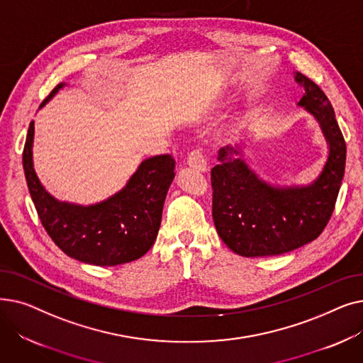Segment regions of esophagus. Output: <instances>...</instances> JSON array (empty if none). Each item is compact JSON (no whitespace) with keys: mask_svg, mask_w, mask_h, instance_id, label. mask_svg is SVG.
<instances>
[{"mask_svg":"<svg viewBox=\"0 0 363 363\" xmlns=\"http://www.w3.org/2000/svg\"><path fill=\"white\" fill-rule=\"evenodd\" d=\"M186 164L193 169H197L200 172H206L207 170V162L206 157L203 155V151L196 148L191 152H189L188 157H186Z\"/></svg>","mask_w":363,"mask_h":363,"instance_id":"1","label":"esophagus"}]
</instances>
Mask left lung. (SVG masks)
Masks as SVG:
<instances>
[{
    "label": "left lung",
    "mask_w": 363,
    "mask_h": 363,
    "mask_svg": "<svg viewBox=\"0 0 363 363\" xmlns=\"http://www.w3.org/2000/svg\"><path fill=\"white\" fill-rule=\"evenodd\" d=\"M304 88L297 106L309 111L328 144V157L309 185L277 186L259 178L241 159V145L219 150L212 169L213 222L222 241L244 257L289 253L313 241L327 226L346 166V143L323 91L296 72Z\"/></svg>",
    "instance_id": "left-lung-1"
}]
</instances>
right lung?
Listing matches in <instances>:
<instances>
[{"label": "right lung", "instance_id": "obj_1", "mask_svg": "<svg viewBox=\"0 0 363 363\" xmlns=\"http://www.w3.org/2000/svg\"><path fill=\"white\" fill-rule=\"evenodd\" d=\"M66 84L57 85L44 107ZM33 121L23 150L29 193L45 231L72 259L95 266H116L143 257L155 244L167 189L175 178L170 155L141 162L126 185L111 197L89 206L54 199L36 177L32 159Z\"/></svg>", "mask_w": 363, "mask_h": 363}]
</instances>
